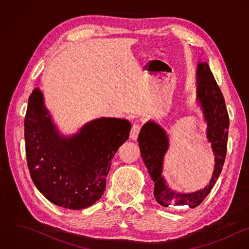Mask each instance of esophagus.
<instances>
[{
  "instance_id": "obj_1",
  "label": "esophagus",
  "mask_w": 249,
  "mask_h": 249,
  "mask_svg": "<svg viewBox=\"0 0 249 249\" xmlns=\"http://www.w3.org/2000/svg\"><path fill=\"white\" fill-rule=\"evenodd\" d=\"M141 125L139 123H135L133 126H132V129H131V132H130V138L133 140V141H137L138 137H139V134L141 132Z\"/></svg>"
}]
</instances>
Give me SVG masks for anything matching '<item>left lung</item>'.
<instances>
[{
  "mask_svg": "<svg viewBox=\"0 0 249 249\" xmlns=\"http://www.w3.org/2000/svg\"><path fill=\"white\" fill-rule=\"evenodd\" d=\"M197 99L207 122V138L212 143L215 156V165L209 185L193 194H177L167 188L162 176L163 156L168 148V140L164 131L156 123L149 121L143 125L139 136V145L143 161L154 181V196L163 206L197 207L214 186L225 160L229 116L222 92L216 84L207 62L198 64Z\"/></svg>",
  "mask_w": 249,
  "mask_h": 249,
  "instance_id": "1",
  "label": "left lung"
}]
</instances>
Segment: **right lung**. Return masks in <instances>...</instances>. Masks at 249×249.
<instances>
[{
	"label": "right lung",
	"instance_id": "1",
	"mask_svg": "<svg viewBox=\"0 0 249 249\" xmlns=\"http://www.w3.org/2000/svg\"><path fill=\"white\" fill-rule=\"evenodd\" d=\"M24 126L32 180L50 202L70 210L88 208L102 197L110 160L131 130L125 119L103 117L78 135L60 137L38 89L29 98Z\"/></svg>",
	"mask_w": 249,
	"mask_h": 249
}]
</instances>
